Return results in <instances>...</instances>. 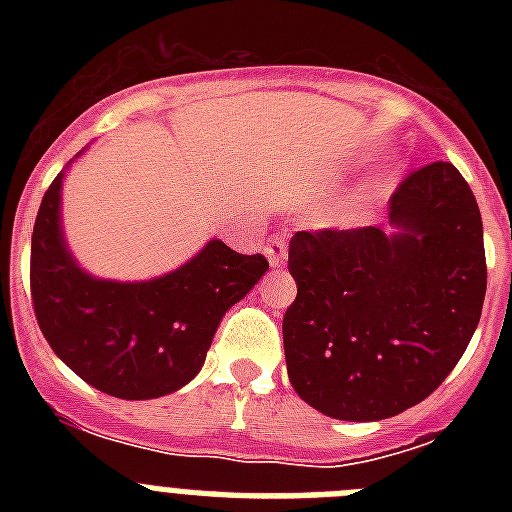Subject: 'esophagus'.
Here are the masks:
<instances>
[{
    "label": "esophagus",
    "instance_id": "34e87169",
    "mask_svg": "<svg viewBox=\"0 0 512 512\" xmlns=\"http://www.w3.org/2000/svg\"><path fill=\"white\" fill-rule=\"evenodd\" d=\"M264 253L269 256L271 266H282L284 259H287V241H284V235H271L264 246Z\"/></svg>",
    "mask_w": 512,
    "mask_h": 512
}]
</instances>
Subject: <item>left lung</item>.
Here are the masks:
<instances>
[{
	"instance_id": "left-lung-1",
	"label": "left lung",
	"mask_w": 512,
	"mask_h": 512,
	"mask_svg": "<svg viewBox=\"0 0 512 512\" xmlns=\"http://www.w3.org/2000/svg\"><path fill=\"white\" fill-rule=\"evenodd\" d=\"M377 225L292 235L282 320L289 382L328 418L413 408L467 351L487 292L482 215L449 161L410 171Z\"/></svg>"
}]
</instances>
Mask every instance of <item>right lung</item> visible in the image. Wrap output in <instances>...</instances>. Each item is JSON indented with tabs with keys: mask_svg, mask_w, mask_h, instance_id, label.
<instances>
[{
	"mask_svg": "<svg viewBox=\"0 0 512 512\" xmlns=\"http://www.w3.org/2000/svg\"><path fill=\"white\" fill-rule=\"evenodd\" d=\"M61 184L58 174L45 192L30 246V295L45 341L104 395L153 400L176 392L200 372L223 315L269 261L210 241L182 269L151 282L94 279L63 243Z\"/></svg>",
	"mask_w": 512,
	"mask_h": 512,
	"instance_id": "add662e5",
	"label": "right lung"
}]
</instances>
